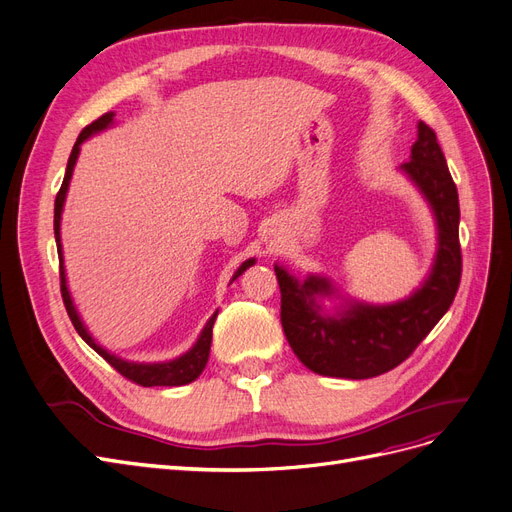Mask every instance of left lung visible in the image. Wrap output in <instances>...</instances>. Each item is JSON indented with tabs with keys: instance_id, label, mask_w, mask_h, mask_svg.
Here are the masks:
<instances>
[{
	"instance_id": "left-lung-1",
	"label": "left lung",
	"mask_w": 512,
	"mask_h": 512,
	"mask_svg": "<svg viewBox=\"0 0 512 512\" xmlns=\"http://www.w3.org/2000/svg\"><path fill=\"white\" fill-rule=\"evenodd\" d=\"M400 169L428 199L438 226L434 267L409 298L394 305L354 301L339 315H324L317 296L334 294L330 281L320 275L298 281L275 264L284 334L296 358L317 375L368 379L396 368L428 337L460 288V201L436 133L426 122L417 125L411 161Z\"/></svg>"
}]
</instances>
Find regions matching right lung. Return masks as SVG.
I'll return each mask as SVG.
<instances>
[{
  "label": "right lung",
  "mask_w": 512,
  "mask_h": 512,
  "mask_svg": "<svg viewBox=\"0 0 512 512\" xmlns=\"http://www.w3.org/2000/svg\"><path fill=\"white\" fill-rule=\"evenodd\" d=\"M114 120V112H108L99 116L95 122H91V125L84 127L82 133L78 135L76 144H74V150L72 154H69V161H67V169H65V178H63V184H61V190L57 192V199H55V239H57V252H59V273H61V296H63V303H65V309H67V315L69 320H72L74 328L78 330L80 337L91 345L97 354L108 362L110 366H114L118 373L137 383L142 387H154V385H169V387H175V385H186L190 381H195L201 373L203 368L207 364V358H209V347H211V328H214V322H216V315L218 311L209 317V322L205 324L201 337L197 339V343L192 345V349H188L184 356L175 358L171 362H158V364H139V362H127L122 358H116L114 354H110L108 349H103L101 345L95 343V339L91 337V332L86 330V326L82 324L80 315L74 307V301L72 296H69V290H67V281H65V267H63V250H61V214H63V203H65V195H67V188H69V180H72V173H74V165L78 161V154H80V144L84 142V139H88L91 135L108 129L112 125ZM256 260L250 258L245 260L241 267L237 269V273L233 275V281L248 269L252 267Z\"/></svg>",
  "instance_id": "add662e5"
}]
</instances>
